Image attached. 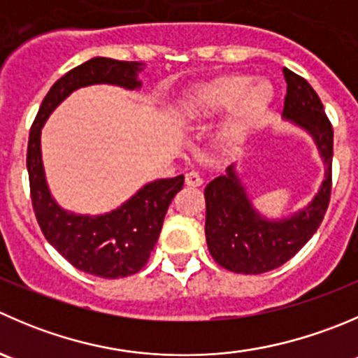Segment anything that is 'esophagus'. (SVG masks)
<instances>
[{"instance_id": "34e87169", "label": "esophagus", "mask_w": 358, "mask_h": 358, "mask_svg": "<svg viewBox=\"0 0 358 358\" xmlns=\"http://www.w3.org/2000/svg\"><path fill=\"white\" fill-rule=\"evenodd\" d=\"M185 185H189V187H201V185H203V178H201L199 173L189 171L185 175Z\"/></svg>"}]
</instances>
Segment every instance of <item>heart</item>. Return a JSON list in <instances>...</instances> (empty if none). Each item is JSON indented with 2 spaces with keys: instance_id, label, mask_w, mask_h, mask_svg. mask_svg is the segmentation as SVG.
Segmentation results:
<instances>
[{
  "instance_id": "obj_1",
  "label": "heart",
  "mask_w": 358,
  "mask_h": 358,
  "mask_svg": "<svg viewBox=\"0 0 358 358\" xmlns=\"http://www.w3.org/2000/svg\"><path fill=\"white\" fill-rule=\"evenodd\" d=\"M275 99L269 80L246 73H227L197 83L178 101V113L185 120H204L225 112L215 131L222 148H238L246 143Z\"/></svg>"
}]
</instances>
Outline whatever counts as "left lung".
<instances>
[{"label": "left lung", "instance_id": "obj_1", "mask_svg": "<svg viewBox=\"0 0 358 358\" xmlns=\"http://www.w3.org/2000/svg\"><path fill=\"white\" fill-rule=\"evenodd\" d=\"M287 96L282 119L308 133L324 162V180L313 199L289 217L269 218L253 206L241 173L232 162L225 175L204 189L208 250L215 262L232 273L260 275L292 259L317 232L329 206L334 133L313 87L283 68Z\"/></svg>", "mask_w": 358, "mask_h": 358}]
</instances>
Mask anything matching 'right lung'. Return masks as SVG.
Returning <instances> with one entry per match:
<instances>
[{
    "label": "right lung",
    "instance_id": "right-lung-1",
    "mask_svg": "<svg viewBox=\"0 0 358 358\" xmlns=\"http://www.w3.org/2000/svg\"><path fill=\"white\" fill-rule=\"evenodd\" d=\"M143 62L92 57L50 87L34 119L27 143V173L34 215L47 241L69 264L101 278H124L147 264L161 234L166 211L182 189L183 175L145 183L115 210L82 215L64 210L48 189L41 159V129L55 108L82 87L117 85L127 91L141 89L138 73Z\"/></svg>",
    "mask_w": 358,
    "mask_h": 358
}]
</instances>
